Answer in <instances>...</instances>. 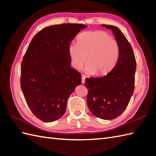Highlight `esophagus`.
Segmentation results:
<instances>
[{
    "mask_svg": "<svg viewBox=\"0 0 156 156\" xmlns=\"http://www.w3.org/2000/svg\"><path fill=\"white\" fill-rule=\"evenodd\" d=\"M81 78H82V79H81V82H82V83H83V84H84V82H85V78H86L85 75L83 74V75H81Z\"/></svg>",
    "mask_w": 156,
    "mask_h": 156,
    "instance_id": "34e87169",
    "label": "esophagus"
}]
</instances>
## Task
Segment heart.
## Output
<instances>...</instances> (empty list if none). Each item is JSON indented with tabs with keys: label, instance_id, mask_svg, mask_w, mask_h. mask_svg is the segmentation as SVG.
<instances>
[{
	"label": "heart",
	"instance_id": "obj_1",
	"mask_svg": "<svg viewBox=\"0 0 156 156\" xmlns=\"http://www.w3.org/2000/svg\"><path fill=\"white\" fill-rule=\"evenodd\" d=\"M120 53L118 41L101 30L83 32L77 37V44L69 46V54L73 67L81 69L87 62L86 72L98 75L108 73L115 66Z\"/></svg>",
	"mask_w": 156,
	"mask_h": 156
}]
</instances>
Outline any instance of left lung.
I'll return each mask as SVG.
<instances>
[{
  "mask_svg": "<svg viewBox=\"0 0 156 156\" xmlns=\"http://www.w3.org/2000/svg\"><path fill=\"white\" fill-rule=\"evenodd\" d=\"M112 31L119 45L115 66L103 77L86 78L87 104L92 114L103 120L119 116L128 105L135 87L136 60L128 40L119 28L103 25Z\"/></svg>",
  "mask_w": 156,
  "mask_h": 156,
  "instance_id": "1",
  "label": "left lung"
}]
</instances>
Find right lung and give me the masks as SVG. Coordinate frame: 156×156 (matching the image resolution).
Segmentation results:
<instances>
[{
  "label": "right lung",
  "instance_id": "obj_1",
  "mask_svg": "<svg viewBox=\"0 0 156 156\" xmlns=\"http://www.w3.org/2000/svg\"><path fill=\"white\" fill-rule=\"evenodd\" d=\"M87 26L77 23L44 28L33 37L21 66V88L32 112L45 122L60 119L81 74L71 67L69 46Z\"/></svg>",
  "mask_w": 156,
  "mask_h": 156
}]
</instances>
